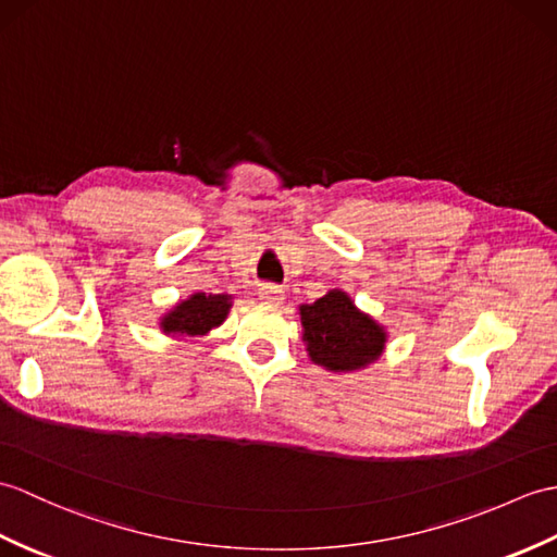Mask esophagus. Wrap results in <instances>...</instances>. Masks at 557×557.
Listing matches in <instances>:
<instances>
[{"label":"esophagus","instance_id":"esophagus-1","mask_svg":"<svg viewBox=\"0 0 557 557\" xmlns=\"http://www.w3.org/2000/svg\"><path fill=\"white\" fill-rule=\"evenodd\" d=\"M258 296H261V301L275 306V304L284 301V289L280 287V284L265 282V284H261V287H258Z\"/></svg>","mask_w":557,"mask_h":557}]
</instances>
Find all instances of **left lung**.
Here are the masks:
<instances>
[{
  "label": "left lung",
  "instance_id": "1",
  "mask_svg": "<svg viewBox=\"0 0 557 557\" xmlns=\"http://www.w3.org/2000/svg\"><path fill=\"white\" fill-rule=\"evenodd\" d=\"M301 310V334L318 366L334 372L358 370L382 354L384 332L344 292H330Z\"/></svg>",
  "mask_w": 557,
  "mask_h": 557
}]
</instances>
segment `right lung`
Returning <instances> with one entry per match:
<instances>
[{
  "instance_id": "add662e5",
  "label": "right lung",
  "mask_w": 557,
  "mask_h": 557,
  "mask_svg": "<svg viewBox=\"0 0 557 557\" xmlns=\"http://www.w3.org/2000/svg\"><path fill=\"white\" fill-rule=\"evenodd\" d=\"M230 310V296L225 294H194L187 301L177 304L161 322L163 332H180L187 337L206 334L211 327H218Z\"/></svg>"
}]
</instances>
